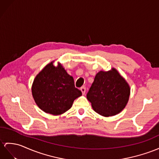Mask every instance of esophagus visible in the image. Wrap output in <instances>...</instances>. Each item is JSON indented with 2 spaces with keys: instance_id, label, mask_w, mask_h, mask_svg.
Masks as SVG:
<instances>
[{
  "instance_id": "1",
  "label": "esophagus",
  "mask_w": 159,
  "mask_h": 159,
  "mask_svg": "<svg viewBox=\"0 0 159 159\" xmlns=\"http://www.w3.org/2000/svg\"><path fill=\"white\" fill-rule=\"evenodd\" d=\"M80 90L82 91L83 94H85V93H86V87H84V86L81 87L80 88Z\"/></svg>"
}]
</instances>
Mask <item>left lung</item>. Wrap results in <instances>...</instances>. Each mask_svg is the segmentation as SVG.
Masks as SVG:
<instances>
[{
    "instance_id": "8db88e82",
    "label": "left lung",
    "mask_w": 159,
    "mask_h": 159,
    "mask_svg": "<svg viewBox=\"0 0 159 159\" xmlns=\"http://www.w3.org/2000/svg\"><path fill=\"white\" fill-rule=\"evenodd\" d=\"M130 88L117 71H100L87 93L93 109L104 117L119 113L128 102Z\"/></svg>"
}]
</instances>
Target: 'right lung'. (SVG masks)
<instances>
[{"label": "right lung", "mask_w": 159, "mask_h": 159, "mask_svg": "<svg viewBox=\"0 0 159 159\" xmlns=\"http://www.w3.org/2000/svg\"><path fill=\"white\" fill-rule=\"evenodd\" d=\"M35 102L45 113L61 115L71 107L74 100L82 96L75 87L73 77L61 65H47L36 75L32 88Z\"/></svg>", "instance_id": "right-lung-1"}]
</instances>
